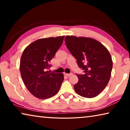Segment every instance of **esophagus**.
Instances as JSON below:
<instances>
[{
	"label": "esophagus",
	"mask_w": 130,
	"mask_h": 130,
	"mask_svg": "<svg viewBox=\"0 0 130 130\" xmlns=\"http://www.w3.org/2000/svg\"><path fill=\"white\" fill-rule=\"evenodd\" d=\"M72 74H73L72 73H65V75L67 76H68V77L72 76Z\"/></svg>",
	"instance_id": "obj_1"
}]
</instances>
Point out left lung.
Returning a JSON list of instances; mask_svg holds the SVG:
<instances>
[{
    "label": "left lung",
    "instance_id": "obj_1",
    "mask_svg": "<svg viewBox=\"0 0 130 130\" xmlns=\"http://www.w3.org/2000/svg\"><path fill=\"white\" fill-rule=\"evenodd\" d=\"M65 42L84 72L77 74L78 81L74 85L76 92L87 98L99 95L111 77L112 61L108 50L100 42L91 38L67 36Z\"/></svg>",
    "mask_w": 130,
    "mask_h": 130
}]
</instances>
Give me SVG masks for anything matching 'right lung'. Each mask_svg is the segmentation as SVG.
<instances>
[{"mask_svg":"<svg viewBox=\"0 0 130 130\" xmlns=\"http://www.w3.org/2000/svg\"><path fill=\"white\" fill-rule=\"evenodd\" d=\"M64 37L38 39L26 47L22 55V78L28 91L39 99H46L57 94L64 79L62 73L47 70Z\"/></svg>","mask_w":130,"mask_h":130,"instance_id":"right-lung-1","label":"right lung"}]
</instances>
